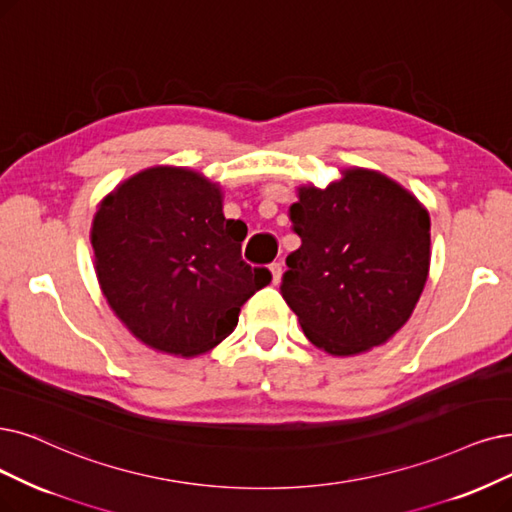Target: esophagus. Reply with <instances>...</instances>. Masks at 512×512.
Returning <instances> with one entry per match:
<instances>
[{"instance_id": "1", "label": "esophagus", "mask_w": 512, "mask_h": 512, "mask_svg": "<svg viewBox=\"0 0 512 512\" xmlns=\"http://www.w3.org/2000/svg\"><path fill=\"white\" fill-rule=\"evenodd\" d=\"M269 271H271V275H273V283L277 285L279 281H281V275H283V269H281V262H273L271 267H269Z\"/></svg>"}]
</instances>
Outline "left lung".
I'll list each match as a JSON object with an SVG mask.
<instances>
[{
    "label": "left lung",
    "instance_id": "left-lung-1",
    "mask_svg": "<svg viewBox=\"0 0 512 512\" xmlns=\"http://www.w3.org/2000/svg\"><path fill=\"white\" fill-rule=\"evenodd\" d=\"M290 206L302 245L285 258L281 296L304 336L332 357L391 340L412 317L431 269V216L382 172L344 168Z\"/></svg>",
    "mask_w": 512,
    "mask_h": 512
}]
</instances>
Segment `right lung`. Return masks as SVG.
I'll return each mask as SVG.
<instances>
[{
	"instance_id": "1",
	"label": "right lung",
	"mask_w": 512,
	"mask_h": 512,
	"mask_svg": "<svg viewBox=\"0 0 512 512\" xmlns=\"http://www.w3.org/2000/svg\"><path fill=\"white\" fill-rule=\"evenodd\" d=\"M248 227L224 218L222 189L201 172L147 168L98 203L90 241L102 296L130 334L174 357L212 351L241 306L271 283L241 260Z\"/></svg>"
}]
</instances>
